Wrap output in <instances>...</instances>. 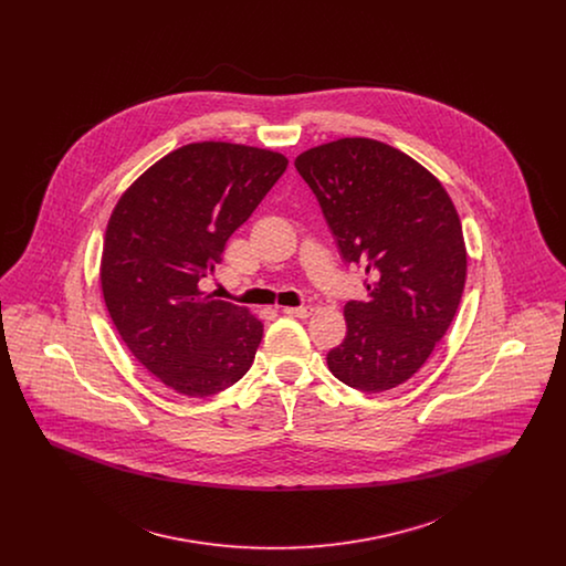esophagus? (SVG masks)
I'll return each instance as SVG.
<instances>
[{
	"label": "esophagus",
	"instance_id": "esophagus-1",
	"mask_svg": "<svg viewBox=\"0 0 566 566\" xmlns=\"http://www.w3.org/2000/svg\"><path fill=\"white\" fill-rule=\"evenodd\" d=\"M286 316H293V318H310L314 314V307L310 305H303V307H284L282 310Z\"/></svg>",
	"mask_w": 566,
	"mask_h": 566
}]
</instances>
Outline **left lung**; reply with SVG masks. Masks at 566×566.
Returning <instances> with one entry per match:
<instances>
[{
  "label": "left lung",
  "mask_w": 566,
  "mask_h": 566,
  "mask_svg": "<svg viewBox=\"0 0 566 566\" xmlns=\"http://www.w3.org/2000/svg\"><path fill=\"white\" fill-rule=\"evenodd\" d=\"M295 167L342 259L369 275L367 301L346 303V339L326 365L356 390H390L427 363L457 316L467 280L457 208L427 167L369 137L310 148Z\"/></svg>",
  "instance_id": "obj_1"
}]
</instances>
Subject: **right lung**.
I'll use <instances>...</instances> for the list:
<instances>
[{"instance_id":"add662e5","label":"right lung","mask_w":566,"mask_h":566,"mask_svg":"<svg viewBox=\"0 0 566 566\" xmlns=\"http://www.w3.org/2000/svg\"><path fill=\"white\" fill-rule=\"evenodd\" d=\"M286 165L268 148L195 142L150 165L112 210L99 268L109 318L135 358L180 395H216L254 360L263 323L199 282Z\"/></svg>"}]
</instances>
